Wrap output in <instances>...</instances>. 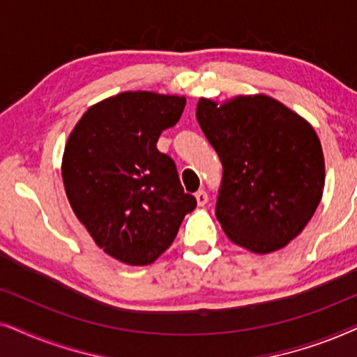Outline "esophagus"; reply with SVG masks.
<instances>
[{"label": "esophagus", "instance_id": "1", "mask_svg": "<svg viewBox=\"0 0 357 357\" xmlns=\"http://www.w3.org/2000/svg\"><path fill=\"white\" fill-rule=\"evenodd\" d=\"M195 198H197L198 206H204V204L208 203V193L204 192V190H198V192L195 193Z\"/></svg>", "mask_w": 357, "mask_h": 357}]
</instances>
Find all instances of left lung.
<instances>
[{
  "label": "left lung",
  "instance_id": "left-lung-1",
  "mask_svg": "<svg viewBox=\"0 0 357 357\" xmlns=\"http://www.w3.org/2000/svg\"><path fill=\"white\" fill-rule=\"evenodd\" d=\"M197 120L222 164L216 218L229 241L258 255L304 231L325 187L314 126L265 94L219 104L202 97Z\"/></svg>",
  "mask_w": 357,
  "mask_h": 357
}]
</instances>
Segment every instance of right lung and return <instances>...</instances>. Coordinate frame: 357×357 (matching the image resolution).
I'll use <instances>...</instances> for the list:
<instances>
[{
    "instance_id": "add662e5",
    "label": "right lung",
    "mask_w": 357,
    "mask_h": 357,
    "mask_svg": "<svg viewBox=\"0 0 357 357\" xmlns=\"http://www.w3.org/2000/svg\"><path fill=\"white\" fill-rule=\"evenodd\" d=\"M185 104L183 96L126 91L89 107L68 136V202L96 245L126 265L158 260L197 208L174 160L155 148Z\"/></svg>"
}]
</instances>
